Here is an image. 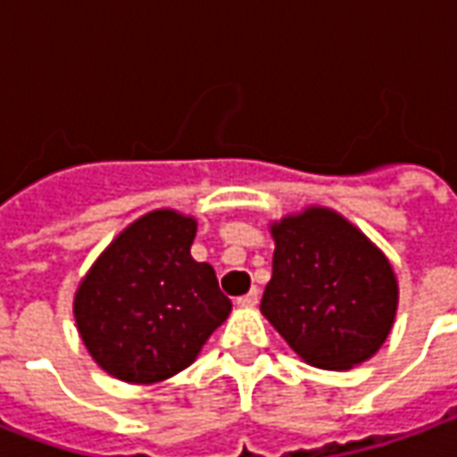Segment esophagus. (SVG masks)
Here are the masks:
<instances>
[{
	"instance_id": "34e87169",
	"label": "esophagus",
	"mask_w": 457,
	"mask_h": 457,
	"mask_svg": "<svg viewBox=\"0 0 457 457\" xmlns=\"http://www.w3.org/2000/svg\"><path fill=\"white\" fill-rule=\"evenodd\" d=\"M256 303H259V290L256 288H252L246 295H242L237 300L239 307H256Z\"/></svg>"
}]
</instances>
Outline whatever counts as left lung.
I'll return each mask as SVG.
<instances>
[{
    "mask_svg": "<svg viewBox=\"0 0 457 457\" xmlns=\"http://www.w3.org/2000/svg\"><path fill=\"white\" fill-rule=\"evenodd\" d=\"M271 280L262 314L305 363L349 370L373 358L400 305L390 259L341 212L324 205L269 222Z\"/></svg>",
    "mask_w": 457,
    "mask_h": 457,
    "instance_id": "obj_1",
    "label": "left lung"
}]
</instances>
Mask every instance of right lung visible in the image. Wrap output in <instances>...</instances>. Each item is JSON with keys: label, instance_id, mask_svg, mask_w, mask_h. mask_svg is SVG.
<instances>
[{"label": "right lung", "instance_id": "obj_1", "mask_svg": "<svg viewBox=\"0 0 457 457\" xmlns=\"http://www.w3.org/2000/svg\"><path fill=\"white\" fill-rule=\"evenodd\" d=\"M195 229L198 220L174 208L145 212L79 280L77 332L116 380L152 385L181 373L232 312L211 263L191 256Z\"/></svg>", "mask_w": 457, "mask_h": 457}]
</instances>
